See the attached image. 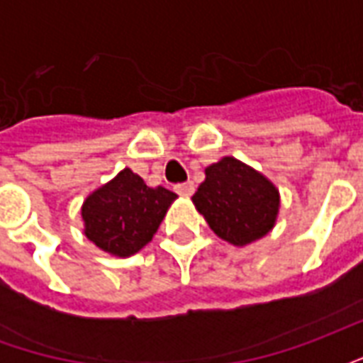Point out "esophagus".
<instances>
[{
	"mask_svg": "<svg viewBox=\"0 0 363 363\" xmlns=\"http://www.w3.org/2000/svg\"><path fill=\"white\" fill-rule=\"evenodd\" d=\"M174 190H177V194H181V196H190V194L194 192V186H192V182H182V184H177Z\"/></svg>",
	"mask_w": 363,
	"mask_h": 363,
	"instance_id": "obj_1",
	"label": "esophagus"
}]
</instances>
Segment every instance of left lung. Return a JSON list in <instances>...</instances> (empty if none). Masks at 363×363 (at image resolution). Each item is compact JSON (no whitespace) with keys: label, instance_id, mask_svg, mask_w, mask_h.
<instances>
[{"label":"left lung","instance_id":"1","mask_svg":"<svg viewBox=\"0 0 363 363\" xmlns=\"http://www.w3.org/2000/svg\"><path fill=\"white\" fill-rule=\"evenodd\" d=\"M192 202L213 233L235 247L268 235L280 212L274 182L235 157H221L206 167V179Z\"/></svg>","mask_w":363,"mask_h":363}]
</instances>
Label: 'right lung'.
I'll return each mask as SVG.
<instances>
[{
  "instance_id": "obj_1",
  "label": "right lung",
  "mask_w": 363,
  "mask_h": 363,
  "mask_svg": "<svg viewBox=\"0 0 363 363\" xmlns=\"http://www.w3.org/2000/svg\"><path fill=\"white\" fill-rule=\"evenodd\" d=\"M174 200V192L151 189L126 167L85 198L83 233L101 251L126 259L153 239Z\"/></svg>"
}]
</instances>
